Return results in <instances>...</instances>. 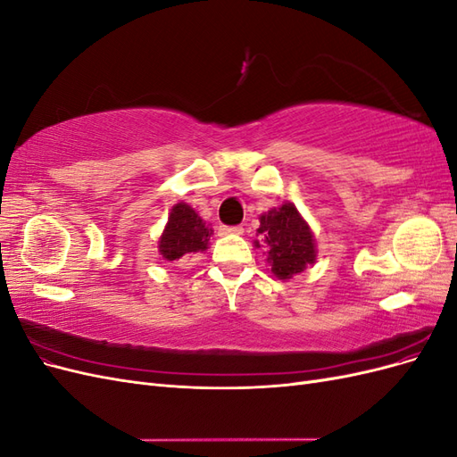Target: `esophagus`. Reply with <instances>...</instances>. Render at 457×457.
<instances>
[{"label": "esophagus", "mask_w": 457, "mask_h": 457, "mask_svg": "<svg viewBox=\"0 0 457 457\" xmlns=\"http://www.w3.org/2000/svg\"><path fill=\"white\" fill-rule=\"evenodd\" d=\"M219 234H220V237H227V234H244V227H240V225H234V227L220 225Z\"/></svg>", "instance_id": "esophagus-1"}]
</instances>
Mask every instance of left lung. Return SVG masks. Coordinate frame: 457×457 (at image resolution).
<instances>
[{
	"mask_svg": "<svg viewBox=\"0 0 457 457\" xmlns=\"http://www.w3.org/2000/svg\"><path fill=\"white\" fill-rule=\"evenodd\" d=\"M257 232L269 245L270 270L282 280L292 278L316 259L312 232L292 204L262 215Z\"/></svg>",
	"mask_w": 457,
	"mask_h": 457,
	"instance_id": "left-lung-1",
	"label": "left lung"
}]
</instances>
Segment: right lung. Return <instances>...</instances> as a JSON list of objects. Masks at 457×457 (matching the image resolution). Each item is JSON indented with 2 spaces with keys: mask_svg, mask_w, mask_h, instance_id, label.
Listing matches in <instances>:
<instances>
[{
  "mask_svg": "<svg viewBox=\"0 0 457 457\" xmlns=\"http://www.w3.org/2000/svg\"><path fill=\"white\" fill-rule=\"evenodd\" d=\"M212 228H207L198 213L187 204H177L160 238V253L168 261H179L183 255L204 252Z\"/></svg>",
  "mask_w": 457,
  "mask_h": 457,
  "instance_id": "add662e5",
  "label": "right lung"
}]
</instances>
